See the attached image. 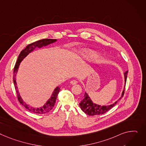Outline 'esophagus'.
Segmentation results:
<instances>
[{"label": "esophagus", "instance_id": "obj_1", "mask_svg": "<svg viewBox=\"0 0 146 146\" xmlns=\"http://www.w3.org/2000/svg\"><path fill=\"white\" fill-rule=\"evenodd\" d=\"M70 83L71 84H72V85H74V84H76L77 83V82L76 80H72V81L70 82Z\"/></svg>", "mask_w": 146, "mask_h": 146}]
</instances>
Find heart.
I'll list each match as a JSON object with an SVG mask.
<instances>
[{
    "mask_svg": "<svg viewBox=\"0 0 146 146\" xmlns=\"http://www.w3.org/2000/svg\"><path fill=\"white\" fill-rule=\"evenodd\" d=\"M81 55L86 59H92L97 56L98 54L91 49H83L81 51Z\"/></svg>",
    "mask_w": 146,
    "mask_h": 146,
    "instance_id": "obj_1",
    "label": "heart"
}]
</instances>
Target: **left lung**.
I'll use <instances>...</instances> for the list:
<instances>
[{
  "instance_id": "obj_1",
  "label": "left lung",
  "mask_w": 146,
  "mask_h": 146,
  "mask_svg": "<svg viewBox=\"0 0 146 146\" xmlns=\"http://www.w3.org/2000/svg\"><path fill=\"white\" fill-rule=\"evenodd\" d=\"M128 73V71H126L124 73V87L125 86L126 80H127V74ZM124 90L122 92L121 96L120 98L114 103L107 106H101L100 104H98L94 103L90 98L89 94L86 92L84 93V98L79 103V106L80 107L81 109L83 111H84L87 114L89 115H100L105 113L106 112L108 111V110H110L118 102L119 100H120L123 96L124 92Z\"/></svg>"
}]
</instances>
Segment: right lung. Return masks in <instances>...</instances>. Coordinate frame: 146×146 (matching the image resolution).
Segmentation results:
<instances>
[{
  "label": "right lung",
  "instance_id": "1",
  "mask_svg": "<svg viewBox=\"0 0 146 146\" xmlns=\"http://www.w3.org/2000/svg\"><path fill=\"white\" fill-rule=\"evenodd\" d=\"M57 39H52V38H44V39H42L40 40H38L36 42L32 43L31 44H29L28 46H26V47L25 48V49H23L21 52V53L19 54V57L17 58V62L15 66L14 70H13V83L15 85V89H16V91L17 93L18 100H19V102L21 103V104H22L26 109H27L29 111H30L32 113H36V114H45V113H47L49 111H50L54 106L57 95H58V94H59L60 90V87L59 86H57L56 87V88L54 89L53 92H52V94L51 95L50 98L48 99L46 101L45 104L43 106H41L40 108H34V107H33V106H30L27 103H26V102H25L23 100V99L22 98V97L20 94V93L19 92V90H18V88L17 86V83L16 81V75H17V73L18 72L19 66H20L21 63L25 59V58L29 53H31V52L34 51L36 48H40L42 47H46L52 43H55L56 42H57Z\"/></svg>",
  "mask_w": 146,
  "mask_h": 146
}]
</instances>
